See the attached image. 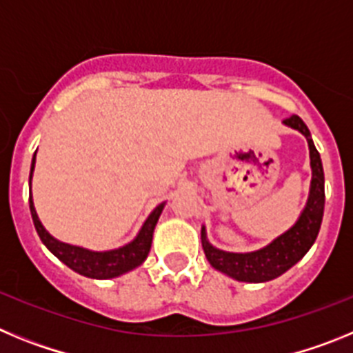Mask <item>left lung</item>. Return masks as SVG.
I'll return each instance as SVG.
<instances>
[{
  "instance_id": "1",
  "label": "left lung",
  "mask_w": 353,
  "mask_h": 353,
  "mask_svg": "<svg viewBox=\"0 0 353 353\" xmlns=\"http://www.w3.org/2000/svg\"><path fill=\"white\" fill-rule=\"evenodd\" d=\"M283 123L304 134L307 145H310L313 179H311L310 198H307V203H305L297 223L293 224L288 232L272 240L269 245L252 252L221 251L208 242L205 226L201 228V244H203L207 260L210 261L215 270L233 277L236 281L265 283L285 274L304 256L305 252L310 251L311 245L316 240L320 226H322L323 205H325V187H323L325 179H323L322 159H320L316 146L311 139L310 129L302 121V118H299L297 114H292Z\"/></svg>"
}]
</instances>
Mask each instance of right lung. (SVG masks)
<instances>
[{
  "instance_id": "obj_1",
  "label": "right lung",
  "mask_w": 353,
  "mask_h": 353,
  "mask_svg": "<svg viewBox=\"0 0 353 353\" xmlns=\"http://www.w3.org/2000/svg\"><path fill=\"white\" fill-rule=\"evenodd\" d=\"M37 155V152H35ZM35 155L31 161V171H30V185H31V174H33V168H35ZM164 203L154 208V212L148 215V219L145 221L143 228L139 230L138 236L130 242V244L123 245V248L113 249V251H90V249L77 248V245L65 244L56 240L54 236L49 235L46 232V228L40 223L39 215H37L35 207H33V199L30 194V212L33 217V224L39 233L40 240L43 245L54 254L60 261H63L68 269L74 272L81 274V276L92 277V279H111V277L121 276V274L129 272V270L136 269L148 256L150 248H152V239H154V230L157 224L159 217L162 214Z\"/></svg>"
}]
</instances>
